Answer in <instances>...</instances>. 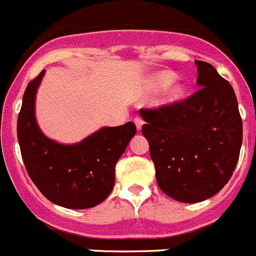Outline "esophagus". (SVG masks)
<instances>
[{"mask_svg": "<svg viewBox=\"0 0 256 256\" xmlns=\"http://www.w3.org/2000/svg\"><path fill=\"white\" fill-rule=\"evenodd\" d=\"M134 122H135V125H136L138 130L139 131L142 130V124H144V121H142L140 117H135V118H134Z\"/></svg>", "mask_w": 256, "mask_h": 256, "instance_id": "obj_1", "label": "esophagus"}]
</instances>
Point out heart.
<instances>
[{"label": "heart", "mask_w": 256, "mask_h": 256, "mask_svg": "<svg viewBox=\"0 0 256 256\" xmlns=\"http://www.w3.org/2000/svg\"><path fill=\"white\" fill-rule=\"evenodd\" d=\"M174 74L171 71H160L156 74L150 80V88L154 90L163 89L162 100L166 103H174L182 100L185 96L186 86L181 80H174Z\"/></svg>", "instance_id": "heart-1"}]
</instances>
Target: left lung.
<instances>
[{"label":"left lung","instance_id":"1","mask_svg":"<svg viewBox=\"0 0 256 256\" xmlns=\"http://www.w3.org/2000/svg\"><path fill=\"white\" fill-rule=\"evenodd\" d=\"M195 64L199 90L178 102L140 110L158 186L182 202H202L222 190L242 144L232 85L208 62Z\"/></svg>","mask_w":256,"mask_h":256}]
</instances>
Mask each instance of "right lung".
Returning <instances> with one entry per match:
<instances>
[{
  "label": "right lung",
  "instance_id": "obj_1",
  "mask_svg": "<svg viewBox=\"0 0 256 256\" xmlns=\"http://www.w3.org/2000/svg\"><path fill=\"white\" fill-rule=\"evenodd\" d=\"M44 70L25 89L18 117V139L25 168L50 202L68 209L98 206L114 186V167L136 132L134 122L103 128L79 144L48 139L34 116L36 93Z\"/></svg>",
  "mask_w": 256,
  "mask_h": 256
}]
</instances>
